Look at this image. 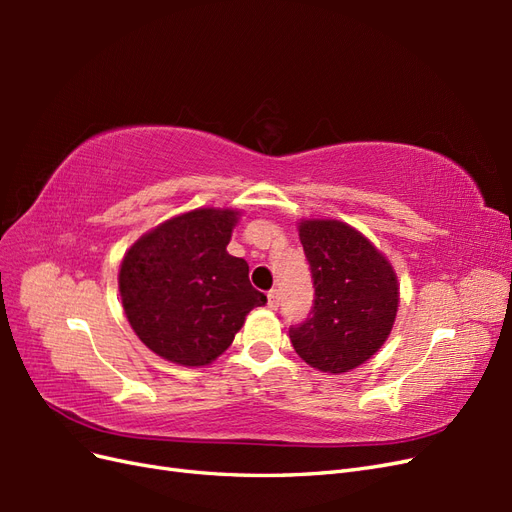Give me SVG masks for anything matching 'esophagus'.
<instances>
[{
    "instance_id": "1",
    "label": "esophagus",
    "mask_w": 512,
    "mask_h": 512,
    "mask_svg": "<svg viewBox=\"0 0 512 512\" xmlns=\"http://www.w3.org/2000/svg\"><path fill=\"white\" fill-rule=\"evenodd\" d=\"M267 299H269V307H271V309L280 307V292H277V290H269Z\"/></svg>"
}]
</instances>
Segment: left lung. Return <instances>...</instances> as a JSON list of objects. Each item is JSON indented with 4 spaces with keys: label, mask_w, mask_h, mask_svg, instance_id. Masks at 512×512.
<instances>
[{
    "label": "left lung",
    "mask_w": 512,
    "mask_h": 512,
    "mask_svg": "<svg viewBox=\"0 0 512 512\" xmlns=\"http://www.w3.org/2000/svg\"><path fill=\"white\" fill-rule=\"evenodd\" d=\"M299 239L316 292L309 318L290 327V342L307 365L344 374L391 335L397 275L367 237L339 220H301Z\"/></svg>",
    "instance_id": "obj_1"
}]
</instances>
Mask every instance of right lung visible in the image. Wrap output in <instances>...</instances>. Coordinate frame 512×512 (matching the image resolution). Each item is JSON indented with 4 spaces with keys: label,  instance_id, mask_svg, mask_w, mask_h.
<instances>
[{
    "label": "right lung",
    "instance_id": "obj_1",
    "mask_svg": "<svg viewBox=\"0 0 512 512\" xmlns=\"http://www.w3.org/2000/svg\"><path fill=\"white\" fill-rule=\"evenodd\" d=\"M237 209H194L138 239L121 260L123 312L138 339L162 359L200 367L232 344L267 297L250 267L226 252Z\"/></svg>",
    "mask_w": 512,
    "mask_h": 512
}]
</instances>
